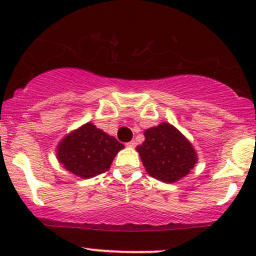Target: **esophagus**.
Returning <instances> with one entry per match:
<instances>
[{
  "instance_id": "34e87169",
  "label": "esophagus",
  "mask_w": 256,
  "mask_h": 256,
  "mask_svg": "<svg viewBox=\"0 0 256 256\" xmlns=\"http://www.w3.org/2000/svg\"><path fill=\"white\" fill-rule=\"evenodd\" d=\"M126 146H131V148H134V146H137V142H136V140H131V142L126 143Z\"/></svg>"
}]
</instances>
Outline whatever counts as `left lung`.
<instances>
[{
	"label": "left lung",
	"mask_w": 256,
	"mask_h": 256,
	"mask_svg": "<svg viewBox=\"0 0 256 256\" xmlns=\"http://www.w3.org/2000/svg\"><path fill=\"white\" fill-rule=\"evenodd\" d=\"M144 137V142L136 150L148 174L158 180L174 183L189 174L198 164L195 148L170 122L146 128Z\"/></svg>",
	"instance_id": "8db88e82"
}]
</instances>
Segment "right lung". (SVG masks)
Instances as JSON below:
<instances>
[{"label": "right lung", "mask_w": 256, "mask_h": 256, "mask_svg": "<svg viewBox=\"0 0 256 256\" xmlns=\"http://www.w3.org/2000/svg\"><path fill=\"white\" fill-rule=\"evenodd\" d=\"M122 148L124 144L113 136L86 122L58 142L56 158L67 171L88 179L108 171Z\"/></svg>", "instance_id": "obj_1"}]
</instances>
